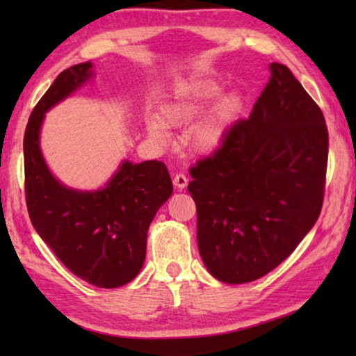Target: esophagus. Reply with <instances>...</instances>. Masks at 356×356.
Masks as SVG:
<instances>
[{
	"label": "esophagus",
	"instance_id": "34e87169",
	"mask_svg": "<svg viewBox=\"0 0 356 356\" xmlns=\"http://www.w3.org/2000/svg\"><path fill=\"white\" fill-rule=\"evenodd\" d=\"M172 184L177 186L179 190H184L185 186H186V184H188V179H186V176L184 172H179V174H176V176L172 177Z\"/></svg>",
	"mask_w": 356,
	"mask_h": 356
}]
</instances>
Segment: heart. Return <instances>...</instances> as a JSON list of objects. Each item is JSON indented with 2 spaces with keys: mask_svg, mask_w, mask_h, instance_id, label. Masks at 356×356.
<instances>
[{
  "mask_svg": "<svg viewBox=\"0 0 356 356\" xmlns=\"http://www.w3.org/2000/svg\"><path fill=\"white\" fill-rule=\"evenodd\" d=\"M222 84L218 80H200L184 86L172 102L161 108V121L159 116L146 120V130L150 140L159 144L170 141L166 125L186 127L202 116L207 106L220 97ZM243 95L238 91L226 94L210 116L191 130L188 146L196 154H210L220 147L229 127L242 111Z\"/></svg>",
  "mask_w": 356,
  "mask_h": 356,
  "instance_id": "b5f03b06",
  "label": "heart"
}]
</instances>
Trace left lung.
<instances>
[{
	"instance_id": "obj_1",
	"label": "left lung",
	"mask_w": 356,
	"mask_h": 356,
	"mask_svg": "<svg viewBox=\"0 0 356 356\" xmlns=\"http://www.w3.org/2000/svg\"><path fill=\"white\" fill-rule=\"evenodd\" d=\"M248 119L227 130L212 156L190 168L197 248L227 284L262 278L292 254L321 215L328 130L311 95L284 64Z\"/></svg>"
}]
</instances>
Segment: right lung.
Segmentation results:
<instances>
[{"label":"right lung","instance_id":"right-lung-1","mask_svg":"<svg viewBox=\"0 0 356 356\" xmlns=\"http://www.w3.org/2000/svg\"><path fill=\"white\" fill-rule=\"evenodd\" d=\"M92 69L91 61L65 69L34 106L23 140L25 195L34 229L59 261L89 284L114 289L143 268L149 226L172 195V182L156 160H124L94 191L69 188L48 170L40 150L45 113L91 80Z\"/></svg>","mask_w":356,"mask_h":356}]
</instances>
